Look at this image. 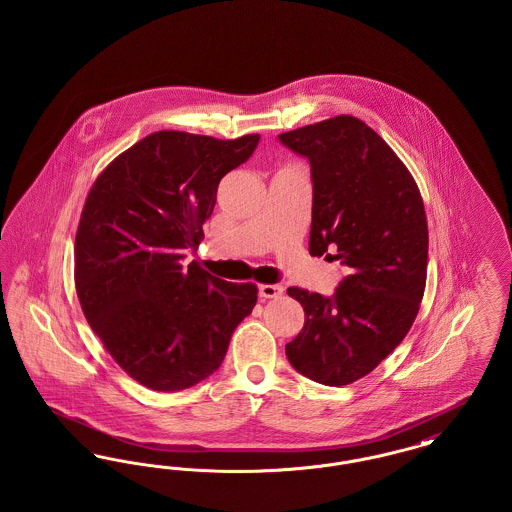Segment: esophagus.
Masks as SVG:
<instances>
[{"label": "esophagus", "mask_w": 512, "mask_h": 512, "mask_svg": "<svg viewBox=\"0 0 512 512\" xmlns=\"http://www.w3.org/2000/svg\"><path fill=\"white\" fill-rule=\"evenodd\" d=\"M282 293H284V286H280V284H261L259 286V295L265 299L280 297Z\"/></svg>", "instance_id": "obj_1"}]
</instances>
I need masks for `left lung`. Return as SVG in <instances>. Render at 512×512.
I'll return each instance as SVG.
<instances>
[{"label":"left lung","mask_w":512,"mask_h":512,"mask_svg":"<svg viewBox=\"0 0 512 512\" xmlns=\"http://www.w3.org/2000/svg\"><path fill=\"white\" fill-rule=\"evenodd\" d=\"M278 140L311 163L309 253L347 267L332 297L288 288L305 324L286 355L318 384L347 386L380 365L418 315L428 268L422 195L393 149L351 115Z\"/></svg>","instance_id":"obj_1"}]
</instances>
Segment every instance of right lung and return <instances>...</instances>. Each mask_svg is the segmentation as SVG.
<instances>
[{"label": "right lung", "mask_w": 512, "mask_h": 512, "mask_svg": "<svg viewBox=\"0 0 512 512\" xmlns=\"http://www.w3.org/2000/svg\"><path fill=\"white\" fill-rule=\"evenodd\" d=\"M259 138L153 132L115 157L86 197L74 240L78 301L115 363L149 390L211 376L257 303L253 282H224L182 259L203 238L222 176Z\"/></svg>", "instance_id": "1"}]
</instances>
